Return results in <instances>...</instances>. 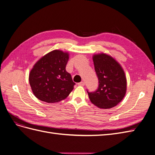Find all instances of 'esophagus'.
Here are the masks:
<instances>
[{"instance_id":"esophagus-1","label":"esophagus","mask_w":155,"mask_h":155,"mask_svg":"<svg viewBox=\"0 0 155 155\" xmlns=\"http://www.w3.org/2000/svg\"><path fill=\"white\" fill-rule=\"evenodd\" d=\"M78 85L79 86H84V85H85V83H84L83 81H81V82H80V83H78Z\"/></svg>"}]
</instances>
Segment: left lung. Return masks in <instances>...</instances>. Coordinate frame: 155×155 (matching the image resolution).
<instances>
[{"instance_id":"8db88e82","label":"left lung","mask_w":155,"mask_h":155,"mask_svg":"<svg viewBox=\"0 0 155 155\" xmlns=\"http://www.w3.org/2000/svg\"><path fill=\"white\" fill-rule=\"evenodd\" d=\"M93 62L99 85L88 95L94 105L101 109H110L123 100L127 90V79L121 65L105 54L93 55Z\"/></svg>"}]
</instances>
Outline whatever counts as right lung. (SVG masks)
<instances>
[{"label":"right lung","mask_w":155,"mask_h":155,"mask_svg":"<svg viewBox=\"0 0 155 155\" xmlns=\"http://www.w3.org/2000/svg\"><path fill=\"white\" fill-rule=\"evenodd\" d=\"M69 54L55 50L42 57L29 74V82L35 96L47 103H57L70 94L75 83L66 70Z\"/></svg>","instance_id":"obj_1"}]
</instances>
